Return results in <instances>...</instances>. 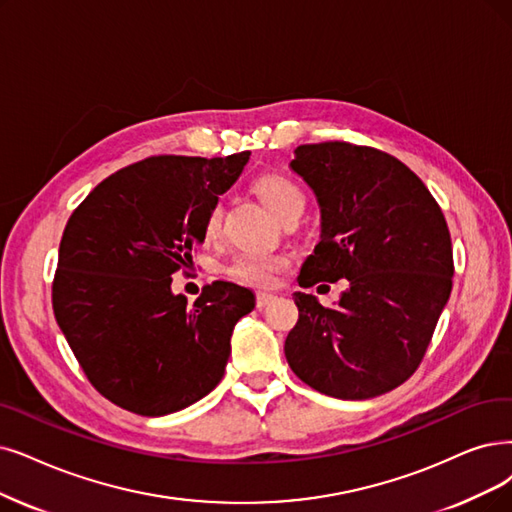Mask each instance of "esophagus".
<instances>
[{
	"mask_svg": "<svg viewBox=\"0 0 512 512\" xmlns=\"http://www.w3.org/2000/svg\"><path fill=\"white\" fill-rule=\"evenodd\" d=\"M277 296L275 294H269V292H258L256 294V306L258 309H264V306H269Z\"/></svg>",
	"mask_w": 512,
	"mask_h": 512,
	"instance_id": "obj_1",
	"label": "esophagus"
}]
</instances>
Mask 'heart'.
I'll list each match as a JSON object with an SVG mask.
<instances>
[{
  "label": "heart",
  "instance_id": "1",
  "mask_svg": "<svg viewBox=\"0 0 512 512\" xmlns=\"http://www.w3.org/2000/svg\"><path fill=\"white\" fill-rule=\"evenodd\" d=\"M256 191L264 201V206L279 220L304 210V193L296 182L283 176H262L256 182ZM222 218L224 208L220 201H216L208 210L206 218H203V237L208 241H216L220 237ZM288 267L290 258L281 252H243L227 264V275L241 283L254 285V288H273L281 273L288 271Z\"/></svg>",
  "mask_w": 512,
  "mask_h": 512
}]
</instances>
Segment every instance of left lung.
I'll return each instance as SVG.
<instances>
[{"label":"left lung","instance_id":"left-lung-1","mask_svg":"<svg viewBox=\"0 0 512 512\" xmlns=\"http://www.w3.org/2000/svg\"><path fill=\"white\" fill-rule=\"evenodd\" d=\"M317 197L321 235L298 283L346 279L332 309L296 292L285 359L344 401L393 391L420 365L449 300L452 239L435 197L393 155L349 142L300 145L290 161Z\"/></svg>","mask_w":512,"mask_h":512}]
</instances>
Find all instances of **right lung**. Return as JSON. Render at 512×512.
<instances>
[{"label":"right lung","instance_id":"1","mask_svg":"<svg viewBox=\"0 0 512 512\" xmlns=\"http://www.w3.org/2000/svg\"><path fill=\"white\" fill-rule=\"evenodd\" d=\"M248 159L149 157L102 180L67 222L54 317L96 391L128 412L185 410L224 376L254 292L214 281L187 304L172 275L193 264L203 218Z\"/></svg>","mask_w":512,"mask_h":512}]
</instances>
